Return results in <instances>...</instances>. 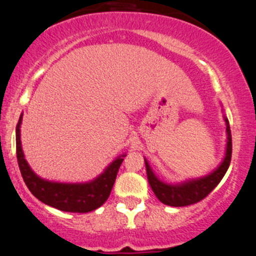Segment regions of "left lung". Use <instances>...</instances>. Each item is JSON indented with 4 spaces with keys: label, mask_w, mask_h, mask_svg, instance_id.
<instances>
[{
    "label": "left lung",
    "mask_w": 256,
    "mask_h": 256,
    "mask_svg": "<svg viewBox=\"0 0 256 256\" xmlns=\"http://www.w3.org/2000/svg\"><path fill=\"white\" fill-rule=\"evenodd\" d=\"M226 122V133H228V144H226V154H225L224 162L220 164L219 168L214 170L213 173L209 174L208 176L196 179V180L186 182L184 184L179 186H169V184L163 183L159 180L152 169L149 168L148 163L146 160V176L148 182L153 189L154 194L156 198L166 206H188L192 204H196L198 202L203 200L204 198L209 196L214 190L215 186L220 183L222 176L226 173L228 168L230 166L232 160V132H230L229 120H225Z\"/></svg>",
    "instance_id": "1"
}]
</instances>
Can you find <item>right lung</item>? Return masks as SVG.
<instances>
[{
	"mask_svg": "<svg viewBox=\"0 0 256 256\" xmlns=\"http://www.w3.org/2000/svg\"><path fill=\"white\" fill-rule=\"evenodd\" d=\"M21 120L22 117H20L16 128L17 162L22 178L30 192L42 203L53 206L58 210L70 212V213H88L103 206L112 192L123 158L116 159L102 176L90 183L62 184L43 180L31 170L24 156L21 139H20Z\"/></svg>",
	"mask_w": 256,
	"mask_h": 256,
	"instance_id": "right-lung-1",
	"label": "right lung"
}]
</instances>
